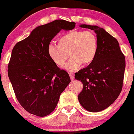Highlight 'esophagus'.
<instances>
[{"mask_svg": "<svg viewBox=\"0 0 134 134\" xmlns=\"http://www.w3.org/2000/svg\"><path fill=\"white\" fill-rule=\"evenodd\" d=\"M69 75H70V79L71 80H73L74 79V73H69Z\"/></svg>", "mask_w": 134, "mask_h": 134, "instance_id": "1", "label": "esophagus"}]
</instances>
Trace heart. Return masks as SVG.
<instances>
[{"instance_id": "obj_1", "label": "heart", "mask_w": 134, "mask_h": 134, "mask_svg": "<svg viewBox=\"0 0 134 134\" xmlns=\"http://www.w3.org/2000/svg\"><path fill=\"white\" fill-rule=\"evenodd\" d=\"M57 42L58 45H48L47 55L55 64L62 67L68 59L69 53L72 58L64 67L68 71H76L82 64L89 65L97 54V38L92 31L67 32L59 37Z\"/></svg>"}]
</instances>
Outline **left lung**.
<instances>
[{
    "label": "left lung",
    "instance_id": "1",
    "mask_svg": "<svg viewBox=\"0 0 134 134\" xmlns=\"http://www.w3.org/2000/svg\"><path fill=\"white\" fill-rule=\"evenodd\" d=\"M82 28L94 30L98 52L92 63L75 74L83 83L78 99L85 110L97 112L109 107L121 92L125 68V56L117 40L97 25L82 24Z\"/></svg>",
    "mask_w": 134,
    "mask_h": 134
}]
</instances>
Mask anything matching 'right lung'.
<instances>
[{
    "label": "right lung",
    "instance_id": "obj_1",
    "mask_svg": "<svg viewBox=\"0 0 134 134\" xmlns=\"http://www.w3.org/2000/svg\"><path fill=\"white\" fill-rule=\"evenodd\" d=\"M75 26V22L65 20L40 25L13 48L8 75L17 99L29 113L49 115L70 82L69 74L50 59L47 48L61 30H70Z\"/></svg>",
    "mask_w": 134,
    "mask_h": 134
}]
</instances>
